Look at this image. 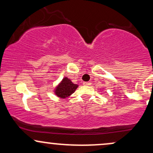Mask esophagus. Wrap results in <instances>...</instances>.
Masks as SVG:
<instances>
[{
	"mask_svg": "<svg viewBox=\"0 0 153 153\" xmlns=\"http://www.w3.org/2000/svg\"><path fill=\"white\" fill-rule=\"evenodd\" d=\"M83 84L84 85H91V82H83Z\"/></svg>",
	"mask_w": 153,
	"mask_h": 153,
	"instance_id": "1",
	"label": "esophagus"
}]
</instances>
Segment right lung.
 Here are the masks:
<instances>
[{"mask_svg": "<svg viewBox=\"0 0 153 153\" xmlns=\"http://www.w3.org/2000/svg\"><path fill=\"white\" fill-rule=\"evenodd\" d=\"M77 88H78V85L73 83L70 79L65 78L56 88L55 94L58 97L65 99L73 94Z\"/></svg>", "mask_w": 153, "mask_h": 153, "instance_id": "obj_1", "label": "right lung"}]
</instances>
